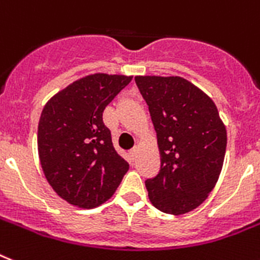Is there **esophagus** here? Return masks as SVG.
Returning <instances> with one entry per match:
<instances>
[{
	"label": "esophagus",
	"mask_w": 260,
	"mask_h": 260,
	"mask_svg": "<svg viewBox=\"0 0 260 260\" xmlns=\"http://www.w3.org/2000/svg\"><path fill=\"white\" fill-rule=\"evenodd\" d=\"M129 157H131V160H132V161L136 160V157H137V149H136V148H134V149L131 150Z\"/></svg>",
	"instance_id": "esophagus-1"
}]
</instances>
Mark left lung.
<instances>
[{
  "label": "left lung",
  "mask_w": 260,
  "mask_h": 260,
  "mask_svg": "<svg viewBox=\"0 0 260 260\" xmlns=\"http://www.w3.org/2000/svg\"><path fill=\"white\" fill-rule=\"evenodd\" d=\"M160 149V172L145 181L154 208L180 215L198 208L217 184L228 135L217 107L178 76H136Z\"/></svg>",
  "instance_id": "1"
}]
</instances>
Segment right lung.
I'll list each match as a JSON object with an SVG mask.
<instances>
[{"mask_svg": "<svg viewBox=\"0 0 260 260\" xmlns=\"http://www.w3.org/2000/svg\"><path fill=\"white\" fill-rule=\"evenodd\" d=\"M132 76L95 74L47 102L38 124V153L55 193L79 208H96L115 193L129 165L117 153L103 111Z\"/></svg>", "mask_w": 260, "mask_h": 260, "instance_id": "right-lung-1", "label": "right lung"}]
</instances>
